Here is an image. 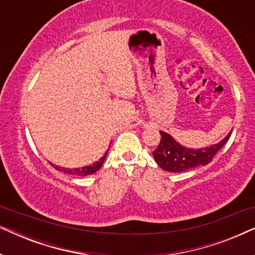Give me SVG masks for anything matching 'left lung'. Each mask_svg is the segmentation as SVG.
I'll return each instance as SVG.
<instances>
[{"instance_id": "left-lung-1", "label": "left lung", "mask_w": 255, "mask_h": 255, "mask_svg": "<svg viewBox=\"0 0 255 255\" xmlns=\"http://www.w3.org/2000/svg\"><path fill=\"white\" fill-rule=\"evenodd\" d=\"M160 134H161V140L158 147L153 151L154 160L167 172L181 173L211 162L216 153L229 140L231 132L218 144L198 149L183 147L166 132L160 131Z\"/></svg>"}]
</instances>
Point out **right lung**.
Returning a JSON list of instances; mask_svg holds the SVG:
<instances>
[{
	"label": "right lung",
	"instance_id": "1",
	"mask_svg": "<svg viewBox=\"0 0 255 255\" xmlns=\"http://www.w3.org/2000/svg\"><path fill=\"white\" fill-rule=\"evenodd\" d=\"M107 154L108 152H106V154H104L102 158H101L99 161H96L95 163H93V165L90 166H86V167H81V168H75V169H69V168H62V167H59V166H55L53 163H51L52 166L54 167L57 170H62L64 173H67V174H71V175H78V176H86V175H90V174H94L96 173L97 170H99L101 167H102L104 160L107 158Z\"/></svg>",
	"mask_w": 255,
	"mask_h": 255
}]
</instances>
